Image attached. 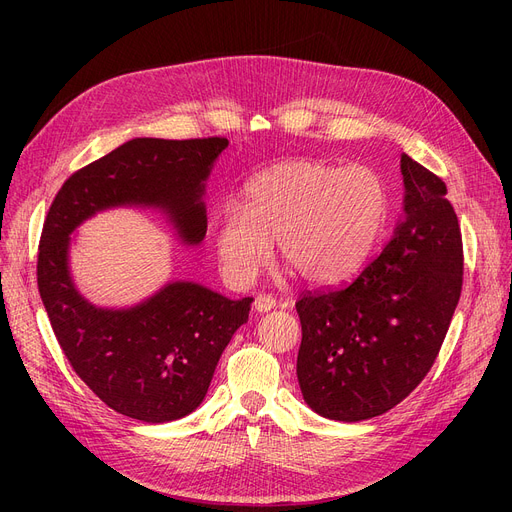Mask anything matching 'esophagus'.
<instances>
[{"label":"esophagus","mask_w":512,"mask_h":512,"mask_svg":"<svg viewBox=\"0 0 512 512\" xmlns=\"http://www.w3.org/2000/svg\"><path fill=\"white\" fill-rule=\"evenodd\" d=\"M253 307H255V311L265 313V311H270V309L276 307V299L272 297V294H265V292L257 294L255 301H253Z\"/></svg>","instance_id":"obj_1"}]
</instances>
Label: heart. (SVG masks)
Segmentation results:
<instances>
[{
    "mask_svg": "<svg viewBox=\"0 0 512 512\" xmlns=\"http://www.w3.org/2000/svg\"><path fill=\"white\" fill-rule=\"evenodd\" d=\"M388 215V188L365 166L338 168L319 159H290L253 178L242 205H226L215 222L222 274L249 284L272 257L305 282L340 284L365 265Z\"/></svg>",
    "mask_w": 512,
    "mask_h": 512,
    "instance_id": "b5f03b06",
    "label": "heart"
}]
</instances>
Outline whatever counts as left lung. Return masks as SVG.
Here are the masks:
<instances>
[{"label": "left lung", "instance_id": "1", "mask_svg": "<svg viewBox=\"0 0 512 512\" xmlns=\"http://www.w3.org/2000/svg\"><path fill=\"white\" fill-rule=\"evenodd\" d=\"M405 220L353 280L297 301V378L321 417L363 421L405 400L432 369L463 288V238L442 178L400 157Z\"/></svg>", "mask_w": 512, "mask_h": 512}]
</instances>
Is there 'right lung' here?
<instances>
[{
    "label": "right lung",
    "instance_id": "obj_1",
    "mask_svg": "<svg viewBox=\"0 0 512 512\" xmlns=\"http://www.w3.org/2000/svg\"><path fill=\"white\" fill-rule=\"evenodd\" d=\"M228 139H132L74 172L53 199L41 232L37 284L66 359L107 407L166 423L193 413L251 297L230 301L195 282H170L130 309L91 305L72 282L70 234L97 211L157 207L184 245L207 232L205 180Z\"/></svg>",
    "mask_w": 512,
    "mask_h": 512
}]
</instances>
